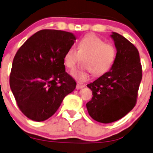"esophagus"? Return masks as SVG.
Wrapping results in <instances>:
<instances>
[{
    "mask_svg": "<svg viewBox=\"0 0 153 153\" xmlns=\"http://www.w3.org/2000/svg\"><path fill=\"white\" fill-rule=\"evenodd\" d=\"M84 87V84H81V83H78L76 85V89L77 90H80V89H82Z\"/></svg>",
    "mask_w": 153,
    "mask_h": 153,
    "instance_id": "esophagus-1",
    "label": "esophagus"
}]
</instances>
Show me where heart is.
Instances as JSON below:
<instances>
[{"instance_id":"heart-1","label":"heart","mask_w":153,"mask_h":153,"mask_svg":"<svg viewBox=\"0 0 153 153\" xmlns=\"http://www.w3.org/2000/svg\"><path fill=\"white\" fill-rule=\"evenodd\" d=\"M79 55H87L84 61L86 69H75L70 74L78 81H85L89 78V72L100 76L111 69L117 56L115 47L95 34H87L80 39L77 50L72 47L66 51L63 57L65 66L69 69L75 66Z\"/></svg>"}]
</instances>
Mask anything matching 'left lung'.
Wrapping results in <instances>:
<instances>
[{"instance_id": "left-lung-1", "label": "left lung", "mask_w": 153, "mask_h": 153, "mask_svg": "<svg viewBox=\"0 0 153 153\" xmlns=\"http://www.w3.org/2000/svg\"><path fill=\"white\" fill-rule=\"evenodd\" d=\"M117 49L115 61L106 72L87 87L93 91L86 105L90 116L102 123L121 119L135 106L142 79L140 56L136 47L125 37L112 32Z\"/></svg>"}]
</instances>
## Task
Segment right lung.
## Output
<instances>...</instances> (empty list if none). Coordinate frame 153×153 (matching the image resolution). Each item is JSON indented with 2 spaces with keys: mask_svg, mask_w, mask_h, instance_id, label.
I'll return each instance as SVG.
<instances>
[{
  "mask_svg": "<svg viewBox=\"0 0 153 153\" xmlns=\"http://www.w3.org/2000/svg\"><path fill=\"white\" fill-rule=\"evenodd\" d=\"M72 33L42 30L20 47L13 59L10 85L19 109L41 122L57 111L76 87L66 72L63 57L75 42Z\"/></svg>",
  "mask_w": 153,
  "mask_h": 153,
  "instance_id": "obj_1",
  "label": "right lung"
}]
</instances>
